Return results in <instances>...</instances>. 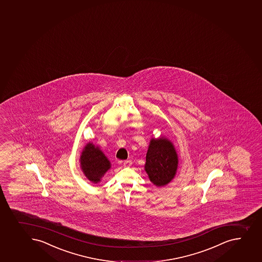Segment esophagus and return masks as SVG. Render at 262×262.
<instances>
[{
    "mask_svg": "<svg viewBox=\"0 0 262 262\" xmlns=\"http://www.w3.org/2000/svg\"><path fill=\"white\" fill-rule=\"evenodd\" d=\"M132 164H133V162L130 161H124L123 166H124V167H129L132 166Z\"/></svg>",
    "mask_w": 262,
    "mask_h": 262,
    "instance_id": "esophagus-1",
    "label": "esophagus"
}]
</instances>
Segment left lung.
I'll list each match as a JSON object with an SVG mask.
<instances>
[{
  "label": "left lung",
  "mask_w": 262,
  "mask_h": 262,
  "mask_svg": "<svg viewBox=\"0 0 262 262\" xmlns=\"http://www.w3.org/2000/svg\"><path fill=\"white\" fill-rule=\"evenodd\" d=\"M178 167V156L170 141L166 138L152 139L146 156L145 171L156 186L168 184Z\"/></svg>",
  "instance_id": "1"
}]
</instances>
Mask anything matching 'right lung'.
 <instances>
[{
  "label": "right lung",
  "instance_id": "right-lung-1",
  "mask_svg": "<svg viewBox=\"0 0 262 262\" xmlns=\"http://www.w3.org/2000/svg\"><path fill=\"white\" fill-rule=\"evenodd\" d=\"M83 173L89 180L97 184L101 177L110 168V162L106 156L92 143H88L80 158Z\"/></svg>",
  "mask_w": 262,
  "mask_h": 262
}]
</instances>
